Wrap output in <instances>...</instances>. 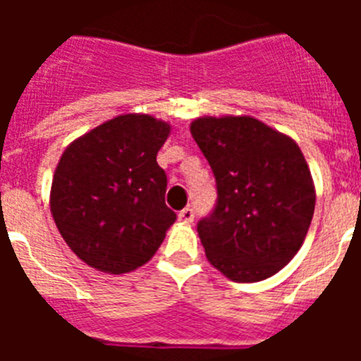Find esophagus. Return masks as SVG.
I'll return each mask as SVG.
<instances>
[{
  "label": "esophagus",
  "mask_w": 361,
  "mask_h": 361,
  "mask_svg": "<svg viewBox=\"0 0 361 361\" xmlns=\"http://www.w3.org/2000/svg\"><path fill=\"white\" fill-rule=\"evenodd\" d=\"M178 217H180V221H183V223H191V221L195 219V209L183 208L180 212V215H178Z\"/></svg>",
  "instance_id": "34e87169"
}]
</instances>
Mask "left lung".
<instances>
[{
  "label": "left lung",
  "instance_id": "8db88e82",
  "mask_svg": "<svg viewBox=\"0 0 361 361\" xmlns=\"http://www.w3.org/2000/svg\"><path fill=\"white\" fill-rule=\"evenodd\" d=\"M191 135L215 176L217 200L197 231L206 257L236 283H257L300 251L314 212L311 172L296 142L262 121L198 118Z\"/></svg>",
  "mask_w": 361,
  "mask_h": 361
}]
</instances>
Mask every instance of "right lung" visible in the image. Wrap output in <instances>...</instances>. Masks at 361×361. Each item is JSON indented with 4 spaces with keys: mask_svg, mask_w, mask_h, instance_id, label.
Masks as SVG:
<instances>
[{
    "mask_svg": "<svg viewBox=\"0 0 361 361\" xmlns=\"http://www.w3.org/2000/svg\"><path fill=\"white\" fill-rule=\"evenodd\" d=\"M170 127L146 114L99 125L63 152L50 209L59 234L87 266L127 274L163 243L176 214L164 204L157 153Z\"/></svg>",
    "mask_w": 361,
    "mask_h": 361,
    "instance_id": "obj_1",
    "label": "right lung"
}]
</instances>
